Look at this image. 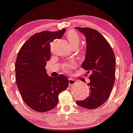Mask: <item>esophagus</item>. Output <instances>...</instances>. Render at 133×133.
Here are the masks:
<instances>
[{
	"mask_svg": "<svg viewBox=\"0 0 133 133\" xmlns=\"http://www.w3.org/2000/svg\"><path fill=\"white\" fill-rule=\"evenodd\" d=\"M75 83H76V81H75L74 79H69V84L70 86H73L74 84H75Z\"/></svg>",
	"mask_w": 133,
	"mask_h": 133,
	"instance_id": "1",
	"label": "esophagus"
}]
</instances>
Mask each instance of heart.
<instances>
[{
    "mask_svg": "<svg viewBox=\"0 0 133 133\" xmlns=\"http://www.w3.org/2000/svg\"><path fill=\"white\" fill-rule=\"evenodd\" d=\"M67 39L68 41L70 46L71 47H77L80 43L81 41V38L79 34L75 31H69L68 33L67 34ZM72 64H69L65 65L64 66V70L65 71H68L69 70L70 67H72Z\"/></svg>",
    "mask_w": 133,
    "mask_h": 133,
    "instance_id": "heart-1",
    "label": "heart"
}]
</instances>
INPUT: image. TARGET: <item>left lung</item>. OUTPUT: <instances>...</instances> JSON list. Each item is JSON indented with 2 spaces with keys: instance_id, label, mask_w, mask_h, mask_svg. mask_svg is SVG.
<instances>
[{
  "instance_id": "left-lung-1",
  "label": "left lung",
  "mask_w": 133,
  "mask_h": 133,
  "mask_svg": "<svg viewBox=\"0 0 133 133\" xmlns=\"http://www.w3.org/2000/svg\"><path fill=\"white\" fill-rule=\"evenodd\" d=\"M86 38L87 50L82 68L91 72L90 96L76 104L89 109H96L107 101L115 81L116 62L113 50L102 35L89 28L76 27Z\"/></svg>"
}]
</instances>
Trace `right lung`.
Instances as JSON below:
<instances>
[{"instance_id":"obj_1","label":"right lung","mask_w":133,"mask_h":133,"mask_svg":"<svg viewBox=\"0 0 133 133\" xmlns=\"http://www.w3.org/2000/svg\"><path fill=\"white\" fill-rule=\"evenodd\" d=\"M65 28L56 32L36 33L25 42L15 65L17 86L24 101L34 111H49L58 104V95L69 85L66 76H49L45 68L51 57L50 44L64 35Z\"/></svg>"}]
</instances>
